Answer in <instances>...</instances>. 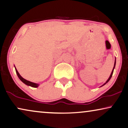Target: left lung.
I'll return each mask as SVG.
<instances>
[{
  "mask_svg": "<svg viewBox=\"0 0 128 128\" xmlns=\"http://www.w3.org/2000/svg\"><path fill=\"white\" fill-rule=\"evenodd\" d=\"M116 61H115V62H114V68H113V70H112V72H111V75H110V76L109 77V78L108 79V80H107V81H106V82L105 83V84H104L103 85H104V84H107V83L110 80V79H111V77H112V74H113V71H114V68H115V66H116ZM102 85V86H103Z\"/></svg>",
  "mask_w": 128,
  "mask_h": 128,
  "instance_id": "obj_1",
  "label": "left lung"
}]
</instances>
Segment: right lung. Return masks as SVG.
Listing matches in <instances>:
<instances>
[{"instance_id":"1","label":"right lung","mask_w":128,"mask_h":128,"mask_svg":"<svg viewBox=\"0 0 128 128\" xmlns=\"http://www.w3.org/2000/svg\"><path fill=\"white\" fill-rule=\"evenodd\" d=\"M15 69H16V73H17V76H18V78H19L20 80H21V81H22L23 83H24L25 84H26V85L30 86H31V87H33V88H37L38 86H39L38 84H35V83L31 82L29 81V80H25L24 78H23L20 75V74L18 73V72L17 69H16V67H15Z\"/></svg>"}]
</instances>
